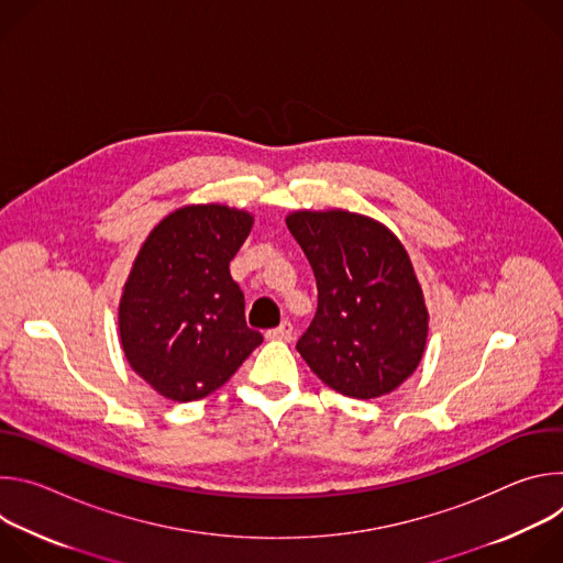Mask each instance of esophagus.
Instances as JSON below:
<instances>
[{
    "label": "esophagus",
    "instance_id": "esophagus-1",
    "mask_svg": "<svg viewBox=\"0 0 563 563\" xmlns=\"http://www.w3.org/2000/svg\"><path fill=\"white\" fill-rule=\"evenodd\" d=\"M291 334H294V328H291V323H280L278 328H274V330H269L265 336L269 339V341H291Z\"/></svg>",
    "mask_w": 563,
    "mask_h": 563
}]
</instances>
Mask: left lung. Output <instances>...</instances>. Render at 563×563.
<instances>
[{
    "mask_svg": "<svg viewBox=\"0 0 563 563\" xmlns=\"http://www.w3.org/2000/svg\"><path fill=\"white\" fill-rule=\"evenodd\" d=\"M285 222L318 287L296 350L343 396L394 391L419 367L430 323L408 250L383 222L345 209L294 211Z\"/></svg>",
    "mask_w": 563,
    "mask_h": 563,
    "instance_id": "left-lung-1",
    "label": "left lung"
}]
</instances>
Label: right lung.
I'll return each instance as SVG.
<instances>
[{"label": "right lung", "mask_w": 563, "mask_h": 563, "mask_svg": "<svg viewBox=\"0 0 563 563\" xmlns=\"http://www.w3.org/2000/svg\"><path fill=\"white\" fill-rule=\"evenodd\" d=\"M254 216L227 205H187L159 220L122 289L118 328L131 369L159 396L205 398L263 343L229 274Z\"/></svg>", "instance_id": "1"}]
</instances>
